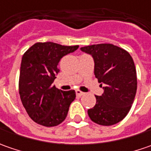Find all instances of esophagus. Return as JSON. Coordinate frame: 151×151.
I'll return each instance as SVG.
<instances>
[{"mask_svg":"<svg viewBox=\"0 0 151 151\" xmlns=\"http://www.w3.org/2000/svg\"><path fill=\"white\" fill-rule=\"evenodd\" d=\"M85 94H86V93H85V92H83V91H80V90H77L76 91V95H77V96H84Z\"/></svg>","mask_w":151,"mask_h":151,"instance_id":"1","label":"esophagus"}]
</instances>
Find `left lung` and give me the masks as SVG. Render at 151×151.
I'll list each match as a JSON object with an SVG mask.
<instances>
[{
    "label": "left lung",
    "instance_id": "obj_1",
    "mask_svg": "<svg viewBox=\"0 0 151 151\" xmlns=\"http://www.w3.org/2000/svg\"><path fill=\"white\" fill-rule=\"evenodd\" d=\"M95 62L94 74L103 83L104 92L96 96V105L87 113L94 123L110 126L127 116L137 91L136 69L128 51L112 44H99L81 48Z\"/></svg>",
    "mask_w": 151,
    "mask_h": 151
}]
</instances>
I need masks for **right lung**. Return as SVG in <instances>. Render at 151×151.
I'll return each instance as SVG.
<instances>
[{"mask_svg": "<svg viewBox=\"0 0 151 151\" xmlns=\"http://www.w3.org/2000/svg\"><path fill=\"white\" fill-rule=\"evenodd\" d=\"M78 47L36 43L22 55L18 84L21 101L28 116L38 124L54 127L66 118L76 91L59 90L53 82L60 72L61 58Z\"/></svg>", "mask_w": 151, "mask_h": 151, "instance_id": "obj_1", "label": "right lung"}]
</instances>
